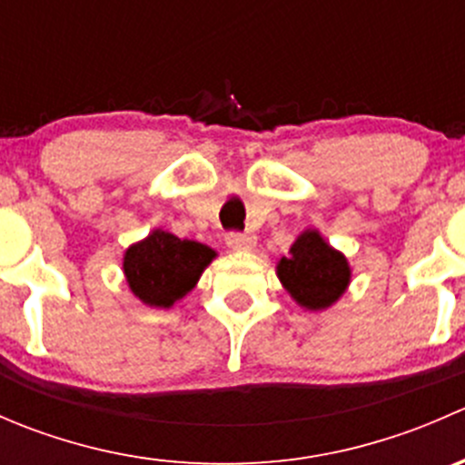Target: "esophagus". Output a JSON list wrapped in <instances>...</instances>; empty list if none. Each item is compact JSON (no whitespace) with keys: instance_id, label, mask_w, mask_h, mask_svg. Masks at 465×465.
<instances>
[{"instance_id":"esophagus-1","label":"esophagus","mask_w":465,"mask_h":465,"mask_svg":"<svg viewBox=\"0 0 465 465\" xmlns=\"http://www.w3.org/2000/svg\"><path fill=\"white\" fill-rule=\"evenodd\" d=\"M227 245L233 250H252L256 245V236L252 232H232L227 233Z\"/></svg>"}]
</instances>
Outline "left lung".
Returning <instances> with one entry per match:
<instances>
[{
    "instance_id": "left-lung-1",
    "label": "left lung",
    "mask_w": 465,
    "mask_h": 465,
    "mask_svg": "<svg viewBox=\"0 0 465 465\" xmlns=\"http://www.w3.org/2000/svg\"><path fill=\"white\" fill-rule=\"evenodd\" d=\"M281 283L311 311H322L341 297L351 279L349 262L317 232H303L276 265Z\"/></svg>"
}]
</instances>
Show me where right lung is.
Masks as SVG:
<instances>
[{"label":"right lung","instance_id":"obj_1","mask_svg":"<svg viewBox=\"0 0 465 465\" xmlns=\"http://www.w3.org/2000/svg\"><path fill=\"white\" fill-rule=\"evenodd\" d=\"M215 252L195 241L157 232L125 252L124 272L130 290L148 306L171 308L198 283Z\"/></svg>","mask_w":465,"mask_h":465}]
</instances>
